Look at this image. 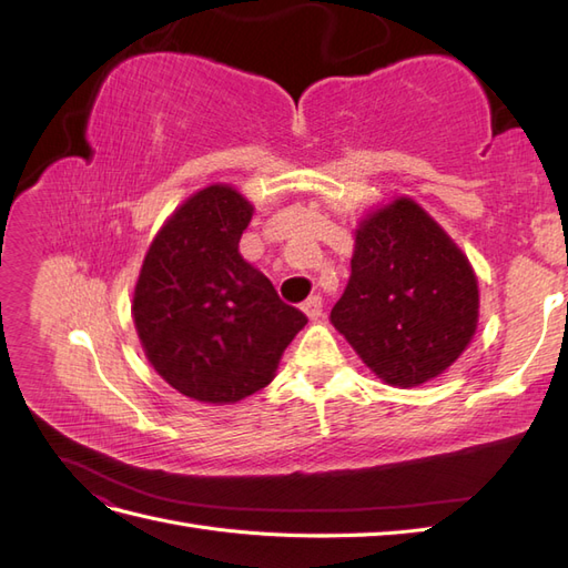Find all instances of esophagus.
Here are the masks:
<instances>
[{
  "instance_id": "34e87169",
  "label": "esophagus",
  "mask_w": 568,
  "mask_h": 568,
  "mask_svg": "<svg viewBox=\"0 0 568 568\" xmlns=\"http://www.w3.org/2000/svg\"><path fill=\"white\" fill-rule=\"evenodd\" d=\"M303 313L311 317L313 322H317L320 317H322V298L320 296H313V298H307L303 305Z\"/></svg>"
}]
</instances>
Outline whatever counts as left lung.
<instances>
[{"label":"left lung","mask_w":568,"mask_h":568,"mask_svg":"<svg viewBox=\"0 0 568 568\" xmlns=\"http://www.w3.org/2000/svg\"><path fill=\"white\" fill-rule=\"evenodd\" d=\"M329 320L382 382L422 386L476 334V272L415 199L395 196L359 220L351 280Z\"/></svg>","instance_id":"8db88e82"}]
</instances>
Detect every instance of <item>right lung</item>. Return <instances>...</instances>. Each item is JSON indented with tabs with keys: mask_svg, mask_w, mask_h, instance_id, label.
I'll use <instances>...</instances> for the list:
<instances>
[{
	"mask_svg": "<svg viewBox=\"0 0 568 568\" xmlns=\"http://www.w3.org/2000/svg\"><path fill=\"white\" fill-rule=\"evenodd\" d=\"M253 203L232 184H211L170 215L144 255L132 320L144 355L186 398L234 405L265 388L307 324L239 239Z\"/></svg>",
	"mask_w": 568,
	"mask_h": 568,
	"instance_id": "obj_1",
	"label": "right lung"
}]
</instances>
